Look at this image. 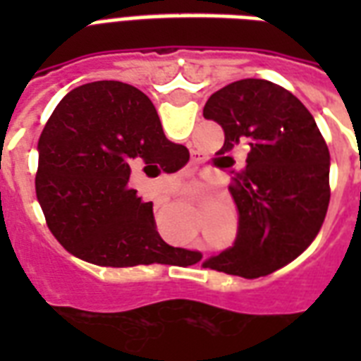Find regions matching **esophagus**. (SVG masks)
Returning <instances> with one entry per match:
<instances>
[{"mask_svg": "<svg viewBox=\"0 0 361 361\" xmlns=\"http://www.w3.org/2000/svg\"><path fill=\"white\" fill-rule=\"evenodd\" d=\"M157 204H159V200H157Z\"/></svg>", "mask_w": 361, "mask_h": 361, "instance_id": "obj_1", "label": "esophagus"}]
</instances>
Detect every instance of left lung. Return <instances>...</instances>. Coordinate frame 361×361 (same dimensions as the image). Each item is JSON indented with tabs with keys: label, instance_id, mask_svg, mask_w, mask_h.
<instances>
[{
	"label": "left lung",
	"instance_id": "left-lung-1",
	"mask_svg": "<svg viewBox=\"0 0 361 361\" xmlns=\"http://www.w3.org/2000/svg\"><path fill=\"white\" fill-rule=\"evenodd\" d=\"M204 118L225 130L219 149L231 170L238 208L232 247L204 268L255 279L303 252L319 234L330 204V152L313 116L298 97L274 82L245 78L208 99ZM238 143L250 147L236 169L225 156Z\"/></svg>",
	"mask_w": 361,
	"mask_h": 361
}]
</instances>
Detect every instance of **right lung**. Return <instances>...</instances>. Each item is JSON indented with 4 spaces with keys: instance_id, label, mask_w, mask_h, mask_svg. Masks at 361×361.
<instances>
[{
    "instance_id": "obj_1",
    "label": "right lung",
    "mask_w": 361,
    "mask_h": 361,
    "mask_svg": "<svg viewBox=\"0 0 361 361\" xmlns=\"http://www.w3.org/2000/svg\"><path fill=\"white\" fill-rule=\"evenodd\" d=\"M189 152L164 136L149 99L123 82L101 80L65 95L39 138L37 198L54 238L75 257L106 268L198 262L202 255L159 236L153 204L129 183L185 166Z\"/></svg>"
}]
</instances>
